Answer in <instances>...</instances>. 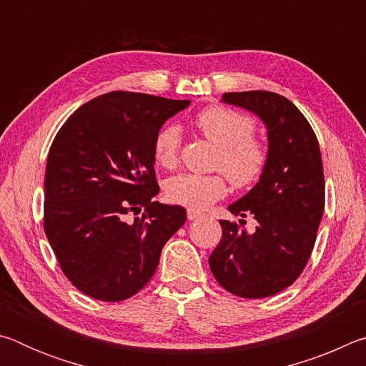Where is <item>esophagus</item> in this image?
I'll return each instance as SVG.
<instances>
[{
    "label": "esophagus",
    "mask_w": 366,
    "mask_h": 366,
    "mask_svg": "<svg viewBox=\"0 0 366 366\" xmlns=\"http://www.w3.org/2000/svg\"><path fill=\"white\" fill-rule=\"evenodd\" d=\"M200 213H198V212H194V209H189V212H187V218L190 219V221H195V219H198V218H200Z\"/></svg>",
    "instance_id": "obj_1"
}]
</instances>
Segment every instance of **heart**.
Wrapping results in <instances>:
<instances>
[{
	"mask_svg": "<svg viewBox=\"0 0 366 366\" xmlns=\"http://www.w3.org/2000/svg\"><path fill=\"white\" fill-rule=\"evenodd\" d=\"M195 127L218 147L214 168L224 172L235 189H249L262 179L268 164V147L255 135V121L240 111L226 107H208L195 117ZM182 135L174 124L161 127L154 135V158L164 168H174ZM224 177L181 174L166 184V197L174 205L203 212L226 195Z\"/></svg>",
	"mask_w": 366,
	"mask_h": 366,
	"instance_id": "obj_1",
	"label": "heart"
}]
</instances>
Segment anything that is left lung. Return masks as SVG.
<instances>
[{"instance_id": "obj_1", "label": "left lung", "mask_w": 366, "mask_h": 366, "mask_svg": "<svg viewBox=\"0 0 366 366\" xmlns=\"http://www.w3.org/2000/svg\"><path fill=\"white\" fill-rule=\"evenodd\" d=\"M222 102L249 109L264 122L268 164L255 187L229 205L232 214L257 219L255 232L221 219L222 237L208 262L227 292L263 299L289 287L312 255L325 212L320 145L305 116L286 97L229 92Z\"/></svg>"}]
</instances>
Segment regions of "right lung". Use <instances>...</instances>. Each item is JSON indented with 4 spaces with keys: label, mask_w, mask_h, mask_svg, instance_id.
<instances>
[{
    "label": "right lung",
    "mask_w": 366,
    "mask_h": 366,
    "mask_svg": "<svg viewBox=\"0 0 366 366\" xmlns=\"http://www.w3.org/2000/svg\"><path fill=\"white\" fill-rule=\"evenodd\" d=\"M189 104L109 92L82 104L54 137L43 227L67 280L92 299L121 302L144 289L187 219L182 207L153 202V140Z\"/></svg>",
    "instance_id": "add662e5"
}]
</instances>
